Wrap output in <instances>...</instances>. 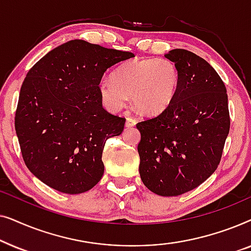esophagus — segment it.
Wrapping results in <instances>:
<instances>
[{
  "instance_id": "34e87169",
  "label": "esophagus",
  "mask_w": 251,
  "mask_h": 251,
  "mask_svg": "<svg viewBox=\"0 0 251 251\" xmlns=\"http://www.w3.org/2000/svg\"><path fill=\"white\" fill-rule=\"evenodd\" d=\"M136 123H137V121H136V119H133V118H126V126H128V128H131V126H136Z\"/></svg>"
}]
</instances>
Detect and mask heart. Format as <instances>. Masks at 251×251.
<instances>
[{
    "instance_id": "b5f03b06",
    "label": "heart",
    "mask_w": 251,
    "mask_h": 251,
    "mask_svg": "<svg viewBox=\"0 0 251 251\" xmlns=\"http://www.w3.org/2000/svg\"><path fill=\"white\" fill-rule=\"evenodd\" d=\"M179 74L168 59L130 60L116 68L113 78L99 82V94L106 107L120 111L131 96L135 107L144 114H159L171 102L178 90Z\"/></svg>"
}]
</instances>
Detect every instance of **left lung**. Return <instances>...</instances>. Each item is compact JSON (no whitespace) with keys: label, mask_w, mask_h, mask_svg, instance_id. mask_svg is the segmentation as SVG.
Segmentation results:
<instances>
[{"label":"left lung","mask_w":251,"mask_h":251,"mask_svg":"<svg viewBox=\"0 0 251 251\" xmlns=\"http://www.w3.org/2000/svg\"><path fill=\"white\" fill-rule=\"evenodd\" d=\"M166 58L178 70V90L162 113L137 123L139 174L153 193L177 197L215 173L231 122L225 84L210 64L184 49Z\"/></svg>","instance_id":"1"}]
</instances>
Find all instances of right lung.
Here are the masks:
<instances>
[{
  "instance_id": "add662e5",
  "label": "right lung",
  "mask_w": 251,
  "mask_h": 251,
  "mask_svg": "<svg viewBox=\"0 0 251 251\" xmlns=\"http://www.w3.org/2000/svg\"><path fill=\"white\" fill-rule=\"evenodd\" d=\"M132 57L126 51L72 40L28 71L15 128L25 164L48 186L78 194L101 179L105 143L121 135L126 119L102 107L98 85L107 68Z\"/></svg>"
}]
</instances>
